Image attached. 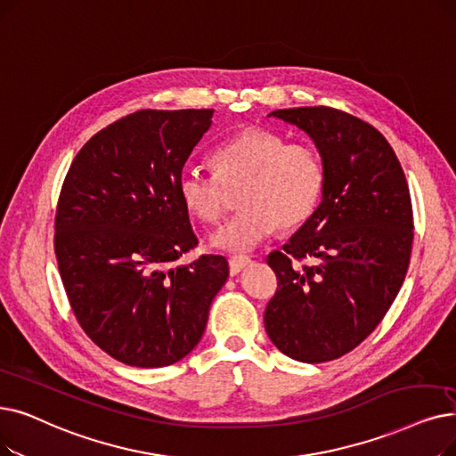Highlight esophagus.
<instances>
[{
    "mask_svg": "<svg viewBox=\"0 0 456 456\" xmlns=\"http://www.w3.org/2000/svg\"><path fill=\"white\" fill-rule=\"evenodd\" d=\"M249 256H242V255H234L229 259V272L231 275H236L239 272H242L248 265H249Z\"/></svg>",
    "mask_w": 456,
    "mask_h": 456,
    "instance_id": "34e87169",
    "label": "esophagus"
}]
</instances>
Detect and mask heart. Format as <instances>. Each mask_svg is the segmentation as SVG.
<instances>
[{
    "mask_svg": "<svg viewBox=\"0 0 456 456\" xmlns=\"http://www.w3.org/2000/svg\"><path fill=\"white\" fill-rule=\"evenodd\" d=\"M214 173L186 169L179 195L188 212L216 224L225 212L229 191L242 188V212L212 232L214 248L246 253L265 242L275 227L294 229L307 222L321 201L324 164L314 147L287 143L281 134L248 128L217 147Z\"/></svg>",
    "mask_w": 456,
    "mask_h": 456,
    "instance_id": "1",
    "label": "heart"
}]
</instances>
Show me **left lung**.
<instances>
[{
  "instance_id": "1",
  "label": "left lung",
  "mask_w": 456,
  "mask_h": 456,
  "mask_svg": "<svg viewBox=\"0 0 456 456\" xmlns=\"http://www.w3.org/2000/svg\"><path fill=\"white\" fill-rule=\"evenodd\" d=\"M270 117L314 142L324 188L283 251L268 255L277 290L265 328L289 358L331 362L369 338L403 287L413 240L408 183L386 137L358 117L328 106Z\"/></svg>"
}]
</instances>
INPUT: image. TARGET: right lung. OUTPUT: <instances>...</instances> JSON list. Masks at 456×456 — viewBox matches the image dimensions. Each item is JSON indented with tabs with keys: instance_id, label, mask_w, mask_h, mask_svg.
<instances>
[{
	"instance_id": "1",
	"label": "right lung",
	"mask_w": 456,
	"mask_h": 456,
	"mask_svg": "<svg viewBox=\"0 0 456 456\" xmlns=\"http://www.w3.org/2000/svg\"><path fill=\"white\" fill-rule=\"evenodd\" d=\"M214 110H140L96 132L59 193L55 256L91 341L132 367L181 362L201 341L229 277L222 255L176 265L197 246L179 179Z\"/></svg>"
}]
</instances>
